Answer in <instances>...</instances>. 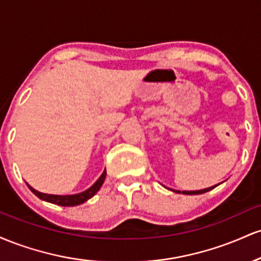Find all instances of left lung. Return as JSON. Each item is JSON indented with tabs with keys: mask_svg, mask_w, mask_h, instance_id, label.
I'll return each mask as SVG.
<instances>
[{
	"mask_svg": "<svg viewBox=\"0 0 261 261\" xmlns=\"http://www.w3.org/2000/svg\"><path fill=\"white\" fill-rule=\"evenodd\" d=\"M217 185H214V187L202 189V190H194V191H180V190H173V189H170V190L174 191V193H178V194H185V195H200V194L207 193V191L212 190V189H215Z\"/></svg>",
	"mask_w": 261,
	"mask_h": 261,
	"instance_id": "8db88e82",
	"label": "left lung"
}]
</instances>
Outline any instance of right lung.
Wrapping results in <instances>:
<instances>
[{"label": "right lung", "instance_id": "1", "mask_svg": "<svg viewBox=\"0 0 261 261\" xmlns=\"http://www.w3.org/2000/svg\"><path fill=\"white\" fill-rule=\"evenodd\" d=\"M106 176H107V170L104 169V172L101 173L99 179H98V180L95 181L91 188H88L87 190L82 191V193L73 194V195H54V194H44V193H40V191L35 190V189L32 188L29 184L28 187L33 193L39 197V199L44 200V201L55 203V205H59V206H77V205H81V203L86 202L87 200L91 199V197L94 196L95 194L99 191V189L101 188V185H103L104 180H106Z\"/></svg>", "mask_w": 261, "mask_h": 261}]
</instances>
